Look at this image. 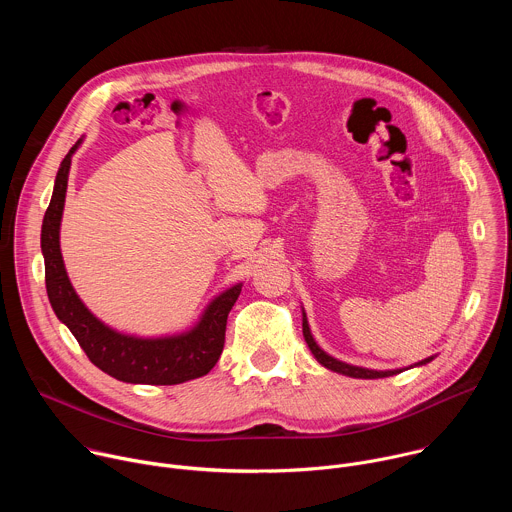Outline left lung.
<instances>
[{"instance_id":"1","label":"left lung","mask_w":512,"mask_h":512,"mask_svg":"<svg viewBox=\"0 0 512 512\" xmlns=\"http://www.w3.org/2000/svg\"><path fill=\"white\" fill-rule=\"evenodd\" d=\"M303 337H305V342H307V346H309V350H311V354L317 358V362L321 364V366H325L327 370H331V372H337V374H344V376H350V378H362V380H376V378H388V376H394V374H400L402 370H390V372H376V370H366V368H356V366H350V364H344V362H339V360H335V358H331V356H327L323 350H319V346L315 344V339H313V335H311V331H309V325H307V317L303 315ZM428 362H432V358H426L424 362H420V364H428ZM418 364V366H420Z\"/></svg>"}]
</instances>
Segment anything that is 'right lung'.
<instances>
[{
    "label": "right lung",
    "instance_id": "obj_1",
    "mask_svg": "<svg viewBox=\"0 0 512 512\" xmlns=\"http://www.w3.org/2000/svg\"><path fill=\"white\" fill-rule=\"evenodd\" d=\"M78 144L80 140L60 164L54 195L42 225L46 289L58 319L74 333L88 360L120 382L173 386L209 374L223 352L227 317L241 293V285L219 295L193 331L162 339H140L116 333L100 323L72 289L60 253V221L68 187V170Z\"/></svg>",
    "mask_w": 512,
    "mask_h": 512
}]
</instances>
